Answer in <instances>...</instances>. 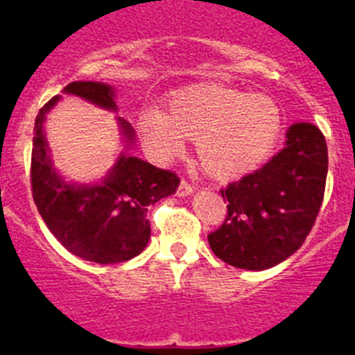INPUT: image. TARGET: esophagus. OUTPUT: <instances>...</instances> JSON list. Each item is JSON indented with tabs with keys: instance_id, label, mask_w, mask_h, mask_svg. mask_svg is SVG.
I'll list each match as a JSON object with an SVG mask.
<instances>
[{
	"instance_id": "esophagus-1",
	"label": "esophagus",
	"mask_w": 355,
	"mask_h": 355,
	"mask_svg": "<svg viewBox=\"0 0 355 355\" xmlns=\"http://www.w3.org/2000/svg\"><path fill=\"white\" fill-rule=\"evenodd\" d=\"M193 192V187L190 183H188V181H181L180 183V188H178V196L180 197H187V196H190V193Z\"/></svg>"
}]
</instances>
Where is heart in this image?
Returning <instances> with one entry per match:
<instances>
[{
  "label": "heart",
  "mask_w": 355,
  "mask_h": 355,
  "mask_svg": "<svg viewBox=\"0 0 355 355\" xmlns=\"http://www.w3.org/2000/svg\"><path fill=\"white\" fill-rule=\"evenodd\" d=\"M171 114L150 106L137 119L144 142L171 158L196 140L200 168L216 180H233L256 168L277 142L283 114L274 99L225 85H196L171 97Z\"/></svg>",
  "instance_id": "1"
}]
</instances>
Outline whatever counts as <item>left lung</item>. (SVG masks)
I'll return each instance as SVG.
<instances>
[{"label":"left lung","instance_id":"8db88e82","mask_svg":"<svg viewBox=\"0 0 355 355\" xmlns=\"http://www.w3.org/2000/svg\"><path fill=\"white\" fill-rule=\"evenodd\" d=\"M325 180L324 135L309 122H297L270 162L220 190L227 215L208 234L216 258L245 270H266L290 258L315 225Z\"/></svg>","mask_w":355,"mask_h":355}]
</instances>
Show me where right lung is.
Here are the masks:
<instances>
[{
    "label": "right lung",
    "mask_w": 355,
    "mask_h": 355,
    "mask_svg": "<svg viewBox=\"0 0 355 355\" xmlns=\"http://www.w3.org/2000/svg\"><path fill=\"white\" fill-rule=\"evenodd\" d=\"M65 94L106 110H117L114 89L99 81H72ZM55 96L40 108L33 128L31 193L42 220L62 245L78 258L99 265H115L139 256L150 238L147 208L168 197L180 187V178L137 156L122 153L114 168L97 184L65 183L56 174L44 135L46 114L58 103ZM128 146L133 128L119 119Z\"/></svg>",
    "instance_id": "obj_1"
}]
</instances>
